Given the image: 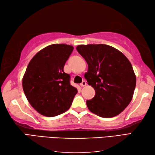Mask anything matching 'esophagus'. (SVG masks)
Wrapping results in <instances>:
<instances>
[{
  "label": "esophagus",
  "mask_w": 155,
  "mask_h": 155,
  "mask_svg": "<svg viewBox=\"0 0 155 155\" xmlns=\"http://www.w3.org/2000/svg\"><path fill=\"white\" fill-rule=\"evenodd\" d=\"M86 84H86V81H85V80H84V81H82L81 83L80 84V86H81V87H84V86H86Z\"/></svg>",
  "instance_id": "obj_1"
}]
</instances>
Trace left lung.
I'll return each instance as SVG.
<instances>
[{
    "label": "left lung",
    "instance_id": "left-lung-1",
    "mask_svg": "<svg viewBox=\"0 0 155 155\" xmlns=\"http://www.w3.org/2000/svg\"><path fill=\"white\" fill-rule=\"evenodd\" d=\"M88 65L84 77L96 94L86 101L91 112L103 118L118 115L130 104L136 86V75L126 57L118 49L104 45L76 47Z\"/></svg>",
    "mask_w": 155,
    "mask_h": 155
}]
</instances>
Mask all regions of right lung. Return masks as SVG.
<instances>
[{"label": "right lung", "instance_id": "obj_1", "mask_svg": "<svg viewBox=\"0 0 155 155\" xmlns=\"http://www.w3.org/2000/svg\"><path fill=\"white\" fill-rule=\"evenodd\" d=\"M74 50L71 45L53 44L41 50L31 60L23 78L27 99L41 114L53 117L70 108L78 93L64 71Z\"/></svg>", "mask_w": 155, "mask_h": 155}]
</instances>
